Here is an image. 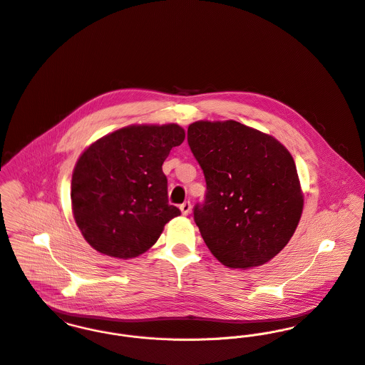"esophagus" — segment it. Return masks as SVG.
<instances>
[{
	"mask_svg": "<svg viewBox=\"0 0 365 365\" xmlns=\"http://www.w3.org/2000/svg\"><path fill=\"white\" fill-rule=\"evenodd\" d=\"M190 210H192V204H190V202H185L180 204V211H182L183 215H187V214L190 212Z\"/></svg>",
	"mask_w": 365,
	"mask_h": 365,
	"instance_id": "esophagus-1",
	"label": "esophagus"
}]
</instances>
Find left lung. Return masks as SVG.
<instances>
[{"instance_id": "obj_1", "label": "left lung", "mask_w": 365, "mask_h": 365, "mask_svg": "<svg viewBox=\"0 0 365 365\" xmlns=\"http://www.w3.org/2000/svg\"><path fill=\"white\" fill-rule=\"evenodd\" d=\"M187 143L205 178L193 217L211 253L232 269L273 259L291 240L304 205L291 154L272 135L235 120L193 123Z\"/></svg>"}]
</instances>
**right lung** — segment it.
I'll list each match as a JSON object with an SVG mask.
<instances>
[{
  "label": "right lung",
  "mask_w": 365,
  "mask_h": 365,
  "mask_svg": "<svg viewBox=\"0 0 365 365\" xmlns=\"http://www.w3.org/2000/svg\"><path fill=\"white\" fill-rule=\"evenodd\" d=\"M185 140L178 124L130 125L92 144L71 180L73 212L98 252L128 259L158 241L180 210L168 200L163 163Z\"/></svg>",
  "instance_id": "add662e5"
}]
</instances>
